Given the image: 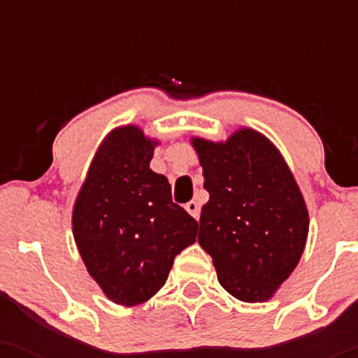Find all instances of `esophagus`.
Here are the masks:
<instances>
[{
  "label": "esophagus",
  "instance_id": "34e87169",
  "mask_svg": "<svg viewBox=\"0 0 358 358\" xmlns=\"http://www.w3.org/2000/svg\"><path fill=\"white\" fill-rule=\"evenodd\" d=\"M185 209H187V211H189L190 216H194V218H196V220L199 218V215H201V206H199V202H197V201L187 202Z\"/></svg>",
  "mask_w": 358,
  "mask_h": 358
}]
</instances>
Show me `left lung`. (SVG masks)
I'll list each match as a JSON object with an SVG mask.
<instances>
[{"instance_id":"left-lung-1","label":"left lung","mask_w":358,"mask_h":358,"mask_svg":"<svg viewBox=\"0 0 358 358\" xmlns=\"http://www.w3.org/2000/svg\"><path fill=\"white\" fill-rule=\"evenodd\" d=\"M209 201L202 206L199 244L218 280L237 299L272 298L303 255L308 213L279 150L252 129L225 143L194 138Z\"/></svg>"}]
</instances>
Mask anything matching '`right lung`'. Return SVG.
I'll return each instance as SVG.
<instances>
[{"label":"right lung","instance_id":"1","mask_svg":"<svg viewBox=\"0 0 358 358\" xmlns=\"http://www.w3.org/2000/svg\"><path fill=\"white\" fill-rule=\"evenodd\" d=\"M154 145L136 126L114 129L90 166L72 230L90 275L109 299L133 306L164 286L173 259L196 243L197 222L149 168Z\"/></svg>","mask_w":358,"mask_h":358}]
</instances>
